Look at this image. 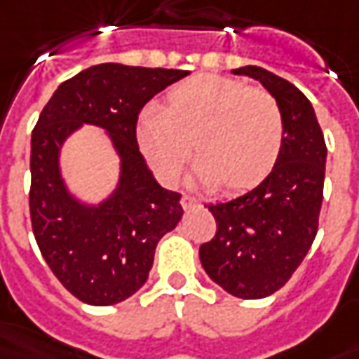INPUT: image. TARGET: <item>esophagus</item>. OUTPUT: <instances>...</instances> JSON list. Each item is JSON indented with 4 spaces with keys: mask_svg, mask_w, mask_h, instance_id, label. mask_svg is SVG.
<instances>
[{
    "mask_svg": "<svg viewBox=\"0 0 359 359\" xmlns=\"http://www.w3.org/2000/svg\"><path fill=\"white\" fill-rule=\"evenodd\" d=\"M180 205H182V209H192L194 205H198V200L192 198V196H187V194H184V196L180 198Z\"/></svg>",
    "mask_w": 359,
    "mask_h": 359,
    "instance_id": "esophagus-1",
    "label": "esophagus"
}]
</instances>
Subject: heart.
Returning a JSON list of instances; mask_svg holds the SVG:
<instances>
[{
  "instance_id": "obj_1",
  "label": "heart",
  "mask_w": 359,
  "mask_h": 359,
  "mask_svg": "<svg viewBox=\"0 0 359 359\" xmlns=\"http://www.w3.org/2000/svg\"><path fill=\"white\" fill-rule=\"evenodd\" d=\"M283 118L276 98L236 79L201 74L175 85L165 108L148 106L137 121V144L163 184L179 180L190 156L192 180L238 194L259 187L283 148Z\"/></svg>"
}]
</instances>
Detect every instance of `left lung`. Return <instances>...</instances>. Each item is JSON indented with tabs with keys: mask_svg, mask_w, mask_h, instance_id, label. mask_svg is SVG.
Returning a JSON list of instances; mask_svg holds the SVG:
<instances>
[{
	"mask_svg": "<svg viewBox=\"0 0 359 359\" xmlns=\"http://www.w3.org/2000/svg\"><path fill=\"white\" fill-rule=\"evenodd\" d=\"M236 76L261 81L280 106L283 148L259 187L209 205L217 233L200 247L211 280L238 299H264L283 287L318 232L327 148L310 100L287 79L259 66Z\"/></svg>",
	"mask_w": 359,
	"mask_h": 359,
	"instance_id": "obj_1",
	"label": "left lung"
}]
</instances>
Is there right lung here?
<instances>
[{"instance_id":"right-lung-1","label":"right lung","mask_w":359,"mask_h":359,"mask_svg":"<svg viewBox=\"0 0 359 359\" xmlns=\"http://www.w3.org/2000/svg\"><path fill=\"white\" fill-rule=\"evenodd\" d=\"M190 72L104 62L58 85L34 133L30 217L45 262L93 306H110L148 280L158 241L182 219L180 194L154 179L137 144V119L159 91ZM83 125L102 128L120 159L118 182L97 204L79 201L60 165L64 142Z\"/></svg>"}]
</instances>
